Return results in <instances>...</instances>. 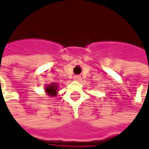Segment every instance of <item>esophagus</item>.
Returning <instances> with one entry per match:
<instances>
[{"label":"esophagus","mask_w":149,"mask_h":149,"mask_svg":"<svg viewBox=\"0 0 149 149\" xmlns=\"http://www.w3.org/2000/svg\"><path fill=\"white\" fill-rule=\"evenodd\" d=\"M73 78H74L75 81H80L81 80V77L80 76H75Z\"/></svg>","instance_id":"34e87169"}]
</instances>
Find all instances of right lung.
<instances>
[{"instance_id":"right-lung-1","label":"right lung","mask_w":149,"mask_h":149,"mask_svg":"<svg viewBox=\"0 0 149 149\" xmlns=\"http://www.w3.org/2000/svg\"><path fill=\"white\" fill-rule=\"evenodd\" d=\"M45 94L49 97H55L58 95V86L56 83H50L47 84L44 88Z\"/></svg>"}]
</instances>
